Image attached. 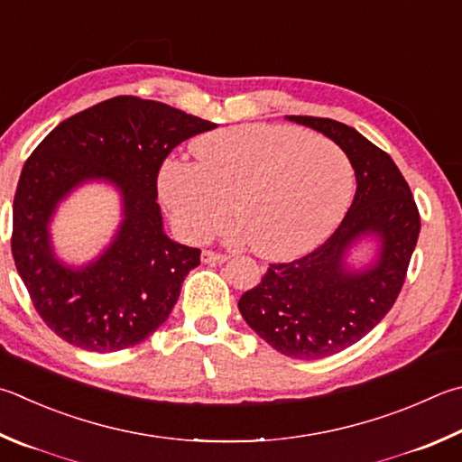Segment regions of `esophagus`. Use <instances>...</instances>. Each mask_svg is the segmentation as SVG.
Returning a JSON list of instances; mask_svg holds the SVG:
<instances>
[{
    "label": "esophagus",
    "mask_w": 462,
    "mask_h": 462,
    "mask_svg": "<svg viewBox=\"0 0 462 462\" xmlns=\"http://www.w3.org/2000/svg\"><path fill=\"white\" fill-rule=\"evenodd\" d=\"M228 256L222 254V253H214V250H204L202 253V263L206 264H216V263H226Z\"/></svg>",
    "instance_id": "34e87169"
}]
</instances>
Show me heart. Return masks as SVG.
Returning a JSON list of instances; mask_svg holds the SVG:
<instances>
[{
	"mask_svg": "<svg viewBox=\"0 0 462 462\" xmlns=\"http://www.w3.org/2000/svg\"><path fill=\"white\" fill-rule=\"evenodd\" d=\"M196 163L170 159L159 194L191 242L222 232L234 216L236 236L268 260L311 253L346 214L354 167L339 145L291 125H238L191 143Z\"/></svg>",
	"mask_w": 462,
	"mask_h": 462,
	"instance_id": "b5f03b06",
	"label": "heart"
}]
</instances>
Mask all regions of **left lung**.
Here are the masks:
<instances>
[{
	"mask_svg": "<svg viewBox=\"0 0 462 462\" xmlns=\"http://www.w3.org/2000/svg\"><path fill=\"white\" fill-rule=\"evenodd\" d=\"M291 119L321 131L346 151L356 170V198L321 246L291 263L268 264L238 309L282 356L319 359L365 337L396 303L420 234V214L392 157L354 127L323 116ZM362 233L383 238L381 260L370 272L347 273L342 256Z\"/></svg>",
	"mask_w": 462,
	"mask_h": 462,
	"instance_id": "obj_1",
	"label": "left lung"
}]
</instances>
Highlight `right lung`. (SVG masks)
Wrapping results in <instances>:
<instances>
[{
	"label": "right lung",
	"mask_w": 462,
	"mask_h": 462,
	"mask_svg": "<svg viewBox=\"0 0 462 462\" xmlns=\"http://www.w3.org/2000/svg\"><path fill=\"white\" fill-rule=\"evenodd\" d=\"M214 123L139 97H115L50 131L23 165L14 198L12 254L36 313L74 347L111 354L165 323L199 248L163 234L157 178L183 141ZM105 177L124 194L120 236L97 263L70 272L49 250L55 204L80 180Z\"/></svg>",
	"instance_id": "1"
}]
</instances>
